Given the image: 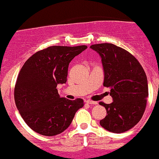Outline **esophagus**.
Segmentation results:
<instances>
[{
  "label": "esophagus",
  "instance_id": "1",
  "mask_svg": "<svg viewBox=\"0 0 159 159\" xmlns=\"http://www.w3.org/2000/svg\"><path fill=\"white\" fill-rule=\"evenodd\" d=\"M86 103H87L88 104H91V105H96V104H97V102H96V101H92V100H87V101H86Z\"/></svg>",
  "mask_w": 159,
  "mask_h": 159
}]
</instances>
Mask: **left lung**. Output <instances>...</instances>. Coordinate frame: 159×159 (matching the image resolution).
<instances>
[{
	"instance_id": "1",
	"label": "left lung",
	"mask_w": 159,
	"mask_h": 159,
	"mask_svg": "<svg viewBox=\"0 0 159 159\" xmlns=\"http://www.w3.org/2000/svg\"><path fill=\"white\" fill-rule=\"evenodd\" d=\"M90 48L101 58L103 86L111 88L113 98L110 104L100 102L107 111L100 125L111 132H125L140 121L144 112L148 96L147 76L136 58L120 47L102 43Z\"/></svg>"
}]
</instances>
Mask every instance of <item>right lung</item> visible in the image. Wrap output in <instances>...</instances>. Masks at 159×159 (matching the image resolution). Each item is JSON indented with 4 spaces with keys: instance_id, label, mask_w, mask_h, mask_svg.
<instances>
[{
    "instance_id": "add662e5",
    "label": "right lung",
    "mask_w": 159,
    "mask_h": 159,
    "mask_svg": "<svg viewBox=\"0 0 159 159\" xmlns=\"http://www.w3.org/2000/svg\"><path fill=\"white\" fill-rule=\"evenodd\" d=\"M86 45L50 46L34 53L21 69L15 87V100L31 129L45 136L63 132L83 107L82 99L60 97L56 86L66 83L70 62Z\"/></svg>"
}]
</instances>
